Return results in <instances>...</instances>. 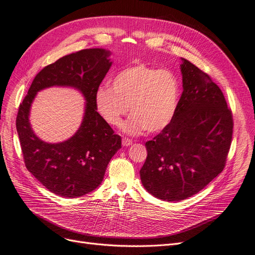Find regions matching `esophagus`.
I'll list each match as a JSON object with an SVG mask.
<instances>
[{
  "mask_svg": "<svg viewBox=\"0 0 255 255\" xmlns=\"http://www.w3.org/2000/svg\"><path fill=\"white\" fill-rule=\"evenodd\" d=\"M122 144H123V146H124V147H128V146H130L131 144H132V141H131V139H129V138L124 137V138H123V141H122Z\"/></svg>",
  "mask_w": 255,
  "mask_h": 255,
  "instance_id": "1",
  "label": "esophagus"
}]
</instances>
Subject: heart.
<instances>
[{
	"instance_id": "b5f03b06",
	"label": "heart",
	"mask_w": 255,
	"mask_h": 255,
	"mask_svg": "<svg viewBox=\"0 0 255 255\" xmlns=\"http://www.w3.org/2000/svg\"><path fill=\"white\" fill-rule=\"evenodd\" d=\"M181 86L174 73L136 63L120 70L111 79V87L97 89L95 103L106 123L118 126L130 109L132 113L122 124L129 135H137L146 129L160 132L165 129L178 111Z\"/></svg>"
}]
</instances>
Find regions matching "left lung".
Segmentation results:
<instances>
[{
  "label": "left lung",
  "instance_id": "obj_1",
  "mask_svg": "<svg viewBox=\"0 0 255 255\" xmlns=\"http://www.w3.org/2000/svg\"><path fill=\"white\" fill-rule=\"evenodd\" d=\"M183 92L170 124L146 142L139 170L145 190L164 201L200 192L223 171L231 145L233 119L211 77L181 58Z\"/></svg>",
  "mask_w": 255,
  "mask_h": 255
}]
</instances>
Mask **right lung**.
Returning a JSON list of instances; mask_svg holds the SVG:
<instances>
[{
  "label": "right lung",
  "instance_id": "1",
  "mask_svg": "<svg viewBox=\"0 0 255 255\" xmlns=\"http://www.w3.org/2000/svg\"><path fill=\"white\" fill-rule=\"evenodd\" d=\"M111 52L87 48L62 57L41 70L19 107L17 131L25 166L48 191L65 198L93 192L103 182L107 166L122 147L108 123L97 112L95 94L112 65ZM52 86L75 88L86 104L77 132L59 143H47L33 132L29 122L36 93Z\"/></svg>",
  "mask_w": 255,
  "mask_h": 255
}]
</instances>
